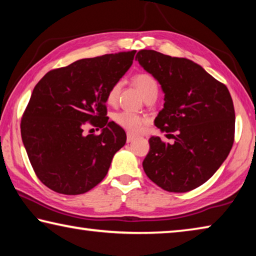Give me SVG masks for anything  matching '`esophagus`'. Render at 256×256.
<instances>
[{"label":"esophagus","mask_w":256,"mask_h":256,"mask_svg":"<svg viewBox=\"0 0 256 256\" xmlns=\"http://www.w3.org/2000/svg\"><path fill=\"white\" fill-rule=\"evenodd\" d=\"M134 138H136V136H132V134H128V136H126V141L128 142H132V141H134Z\"/></svg>","instance_id":"obj_1"}]
</instances>
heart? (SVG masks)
<instances>
[{"label": "heart", "mask_w": 256, "mask_h": 256, "mask_svg": "<svg viewBox=\"0 0 256 256\" xmlns=\"http://www.w3.org/2000/svg\"><path fill=\"white\" fill-rule=\"evenodd\" d=\"M133 82L134 84L136 86V88L140 90V92L142 94V96L144 97V99L151 96V94H158L157 81H156L154 78L149 74V73H136V74L133 76ZM120 88H122V82L120 81H116L110 86V88L108 89L106 97L108 104L116 102L118 94L120 92ZM112 120H114V122L118 124V126L124 128L125 131H128L130 133L140 132L141 128H144V125L146 123V118L144 116L133 114V112L126 110L115 112L114 116H112Z\"/></svg>", "instance_id": "1"}]
</instances>
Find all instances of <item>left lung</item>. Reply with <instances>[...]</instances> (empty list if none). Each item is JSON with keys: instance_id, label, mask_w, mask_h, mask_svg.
Returning a JSON list of instances; mask_svg holds the SVG:
<instances>
[{"instance_id": "left-lung-1", "label": "left lung", "mask_w": 256, "mask_h": 256, "mask_svg": "<svg viewBox=\"0 0 256 256\" xmlns=\"http://www.w3.org/2000/svg\"><path fill=\"white\" fill-rule=\"evenodd\" d=\"M136 60L162 84L164 104L154 124L175 140L170 144L151 136L144 170L162 190L188 192L206 183L230 152L235 138L232 96L190 60L152 50H138Z\"/></svg>"}]
</instances>
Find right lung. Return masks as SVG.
I'll return each mask as SVG.
<instances>
[{
    "mask_svg": "<svg viewBox=\"0 0 256 256\" xmlns=\"http://www.w3.org/2000/svg\"><path fill=\"white\" fill-rule=\"evenodd\" d=\"M136 50L82 58L42 78L21 118V138L42 184L78 196L105 178L114 154L126 142L124 130L108 122L107 92L132 66ZM102 128L84 136L86 126Z\"/></svg>",
    "mask_w": 256,
    "mask_h": 256,
    "instance_id": "1",
    "label": "right lung"
}]
</instances>
